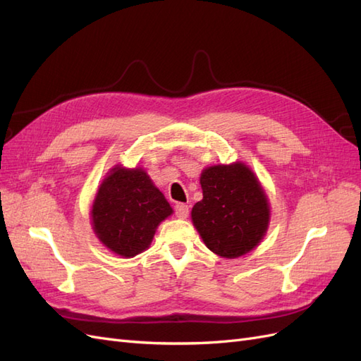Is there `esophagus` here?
<instances>
[{
    "instance_id": "obj_1",
    "label": "esophagus",
    "mask_w": 361,
    "mask_h": 361,
    "mask_svg": "<svg viewBox=\"0 0 361 361\" xmlns=\"http://www.w3.org/2000/svg\"><path fill=\"white\" fill-rule=\"evenodd\" d=\"M174 211H176L178 218H180V220H185V218H187L188 214H190V207H188V204H185V203H178L176 206H174Z\"/></svg>"
}]
</instances>
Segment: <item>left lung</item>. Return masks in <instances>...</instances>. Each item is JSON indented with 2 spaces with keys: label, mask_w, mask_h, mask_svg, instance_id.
Segmentation results:
<instances>
[{
  "label": "left lung",
  "mask_w": 361,
  "mask_h": 361,
  "mask_svg": "<svg viewBox=\"0 0 361 361\" xmlns=\"http://www.w3.org/2000/svg\"><path fill=\"white\" fill-rule=\"evenodd\" d=\"M203 199L192 206L191 220L212 253L241 257L267 235L271 206L257 176L245 162L216 164L200 174Z\"/></svg>",
  "instance_id": "left-lung-1"
}]
</instances>
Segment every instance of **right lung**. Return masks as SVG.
<instances>
[{"instance_id": "1", "label": "right lung", "mask_w": 361, "mask_h": 361, "mask_svg": "<svg viewBox=\"0 0 361 361\" xmlns=\"http://www.w3.org/2000/svg\"><path fill=\"white\" fill-rule=\"evenodd\" d=\"M170 203L141 167L114 166L97 188L90 220L96 238L114 255L134 257L152 244Z\"/></svg>"}]
</instances>
